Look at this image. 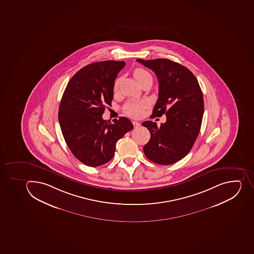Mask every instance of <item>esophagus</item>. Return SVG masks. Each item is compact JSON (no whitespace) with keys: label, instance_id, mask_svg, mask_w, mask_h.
<instances>
[{"label":"esophagus","instance_id":"esophagus-1","mask_svg":"<svg viewBox=\"0 0 254 254\" xmlns=\"http://www.w3.org/2000/svg\"><path fill=\"white\" fill-rule=\"evenodd\" d=\"M132 124H133V126H134V128H138L141 126V124L137 122H132Z\"/></svg>","mask_w":254,"mask_h":254}]
</instances>
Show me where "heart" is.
I'll return each instance as SVG.
<instances>
[{
    "label": "heart",
    "mask_w": 254,
    "mask_h": 254,
    "mask_svg": "<svg viewBox=\"0 0 254 254\" xmlns=\"http://www.w3.org/2000/svg\"><path fill=\"white\" fill-rule=\"evenodd\" d=\"M133 77L137 80L139 85L147 80H152L150 73L146 69L142 68H135L133 70ZM120 78H117L113 84V91L117 93L119 90ZM146 108V103L144 101H129L124 106V111L126 114L133 117L138 118L143 113V111Z\"/></svg>",
    "instance_id": "heart-1"
}]
</instances>
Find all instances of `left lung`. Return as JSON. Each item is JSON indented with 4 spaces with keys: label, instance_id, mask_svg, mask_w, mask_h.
Instances as JSON below:
<instances>
[{
    "label": "left lung",
    "instance_id": "left-lung-1",
    "mask_svg": "<svg viewBox=\"0 0 254 254\" xmlns=\"http://www.w3.org/2000/svg\"><path fill=\"white\" fill-rule=\"evenodd\" d=\"M137 62L152 69L159 80L152 117H167L160 127L151 121L141 124L150 133L144 154L150 161L170 165L189 154L198 136L204 113L202 91L193 73L177 62L161 58Z\"/></svg>",
    "mask_w": 254,
    "mask_h": 254
}]
</instances>
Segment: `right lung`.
I'll use <instances>...</instances> for the list:
<instances>
[{
    "label": "right lung",
    "mask_w": 254,
    "mask_h": 254,
    "mask_svg": "<svg viewBox=\"0 0 254 254\" xmlns=\"http://www.w3.org/2000/svg\"><path fill=\"white\" fill-rule=\"evenodd\" d=\"M126 62L104 61L81 68L67 84L60 104L58 119L71 152L89 167L108 163L115 155L116 144L133 128L126 117L103 119L113 99V84Z\"/></svg>",
    "instance_id": "add662e5"
}]
</instances>
